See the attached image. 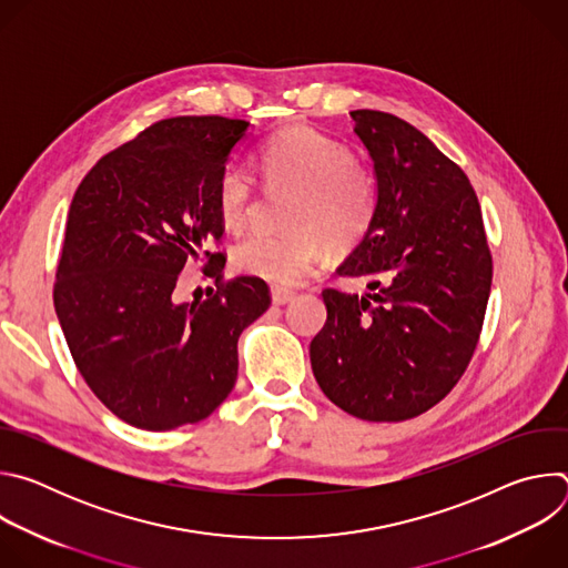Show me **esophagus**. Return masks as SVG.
<instances>
[{"label":"esophagus","mask_w":568,"mask_h":568,"mask_svg":"<svg viewBox=\"0 0 568 568\" xmlns=\"http://www.w3.org/2000/svg\"><path fill=\"white\" fill-rule=\"evenodd\" d=\"M292 298H294V290L281 287V285H272V301H274V305H285Z\"/></svg>","instance_id":"1"}]
</instances>
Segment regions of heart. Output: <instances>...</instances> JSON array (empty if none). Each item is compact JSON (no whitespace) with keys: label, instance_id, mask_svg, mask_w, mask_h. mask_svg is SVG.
Listing matches in <instances>:
<instances>
[{"label":"heart","instance_id":"heart-1","mask_svg":"<svg viewBox=\"0 0 568 568\" xmlns=\"http://www.w3.org/2000/svg\"><path fill=\"white\" fill-rule=\"evenodd\" d=\"M261 171L272 189L294 191L283 233L254 231L237 240L231 265L237 274L276 285L296 283L326 252L359 247L379 211V180L355 159L351 145L314 128L274 134L261 150ZM222 222L240 229L256 202V178L242 161H226L215 182Z\"/></svg>","mask_w":568,"mask_h":568}]
</instances>
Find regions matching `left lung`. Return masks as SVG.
<instances>
[{
  "instance_id": "left-lung-1",
  "label": "left lung",
  "mask_w": 568,
  "mask_h": 568,
  "mask_svg": "<svg viewBox=\"0 0 568 568\" xmlns=\"http://www.w3.org/2000/svg\"><path fill=\"white\" fill-rule=\"evenodd\" d=\"M351 116L373 156L379 211L337 274L362 276L368 292L323 290L328 318L310 362L339 409L399 423L432 409L463 377L488 307L493 254L458 164L393 114Z\"/></svg>"
}]
</instances>
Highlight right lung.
Listing matches in <instances>:
<instances>
[{
  "mask_svg": "<svg viewBox=\"0 0 568 568\" xmlns=\"http://www.w3.org/2000/svg\"><path fill=\"white\" fill-rule=\"evenodd\" d=\"M247 121L173 116L97 161L67 215L53 305L75 368L123 423L169 432L211 416L237 377V337L272 303L265 281L224 278L215 182ZM205 263L219 290L180 304Z\"/></svg>",
  "mask_w": 568,
  "mask_h": 568,
  "instance_id": "1",
  "label": "right lung"
}]
</instances>
